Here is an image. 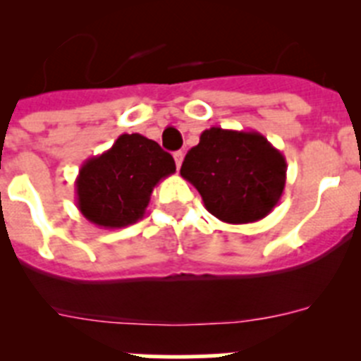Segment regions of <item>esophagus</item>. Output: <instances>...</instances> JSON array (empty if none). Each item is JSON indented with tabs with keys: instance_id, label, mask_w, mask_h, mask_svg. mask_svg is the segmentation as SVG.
I'll return each instance as SVG.
<instances>
[{
	"instance_id": "esophagus-1",
	"label": "esophagus",
	"mask_w": 361,
	"mask_h": 361,
	"mask_svg": "<svg viewBox=\"0 0 361 361\" xmlns=\"http://www.w3.org/2000/svg\"><path fill=\"white\" fill-rule=\"evenodd\" d=\"M173 159H175V164H177V168H180V164H183V159H184V153L183 152H175Z\"/></svg>"
}]
</instances>
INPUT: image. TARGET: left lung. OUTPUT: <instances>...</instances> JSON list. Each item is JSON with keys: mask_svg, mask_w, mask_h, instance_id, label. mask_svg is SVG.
<instances>
[{"mask_svg": "<svg viewBox=\"0 0 361 361\" xmlns=\"http://www.w3.org/2000/svg\"><path fill=\"white\" fill-rule=\"evenodd\" d=\"M286 157L258 132L213 128L186 153L180 175L222 222L250 224L273 212L286 186Z\"/></svg>", "mask_w": 361, "mask_h": 361, "instance_id": "1", "label": "left lung"}]
</instances>
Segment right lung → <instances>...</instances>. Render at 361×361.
Here are the masks:
<instances>
[{"label":"right lung","instance_id":"1","mask_svg":"<svg viewBox=\"0 0 361 361\" xmlns=\"http://www.w3.org/2000/svg\"><path fill=\"white\" fill-rule=\"evenodd\" d=\"M171 173L173 157L157 142L141 133H123L110 149L81 166L78 208L99 228H126L145 216L153 188Z\"/></svg>","mask_w":361,"mask_h":361}]
</instances>
